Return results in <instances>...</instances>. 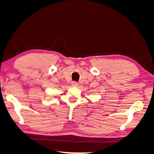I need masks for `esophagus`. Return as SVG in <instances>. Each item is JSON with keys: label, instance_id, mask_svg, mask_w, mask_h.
I'll return each mask as SVG.
<instances>
[{"label": "esophagus", "instance_id": "1", "mask_svg": "<svg viewBox=\"0 0 154 154\" xmlns=\"http://www.w3.org/2000/svg\"><path fill=\"white\" fill-rule=\"evenodd\" d=\"M71 85L72 87H77L78 85V83L77 82H72Z\"/></svg>", "mask_w": 154, "mask_h": 154}]
</instances>
